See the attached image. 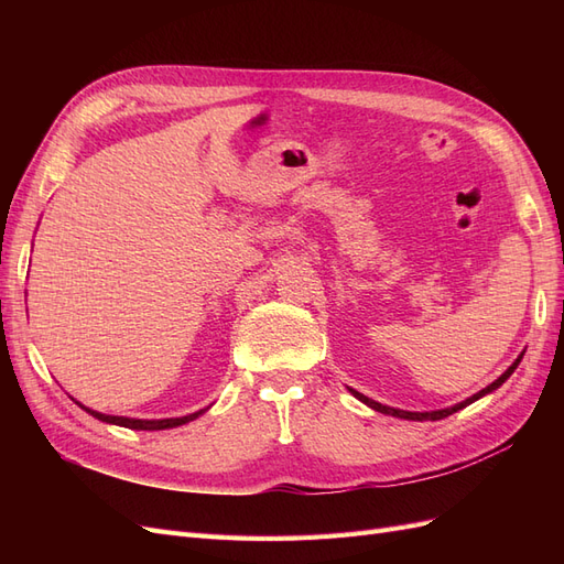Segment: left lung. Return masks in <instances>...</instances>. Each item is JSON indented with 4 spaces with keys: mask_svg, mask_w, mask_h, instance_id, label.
<instances>
[{
    "mask_svg": "<svg viewBox=\"0 0 564 564\" xmlns=\"http://www.w3.org/2000/svg\"><path fill=\"white\" fill-rule=\"evenodd\" d=\"M522 355L524 352H520L518 355V360L510 365L501 377L494 381V383H489L487 388H482L480 392H475L473 398H468V400H464V402H458V404H454V406H447V409H437V412H404V409H395V406H386V404H381V402H377V400H369L367 395H362V392H357V390H352L350 388V392L352 395L360 400V402H365L367 406H371L373 412H381V414H388V416H398V419H406V421H440V419H445V416H449V414H454V412H458V409H464V406H468V404H473L475 400H480V398H485L487 392H494L497 390L499 386H503L506 381H508V377L510 373H513L516 369H518V365H520V360H522Z\"/></svg>",
    "mask_w": 564,
    "mask_h": 564,
    "instance_id": "8db88e82",
    "label": "left lung"
}]
</instances>
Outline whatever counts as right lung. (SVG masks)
Masks as SVG:
<instances>
[{
    "label": "right lung",
    "instance_id": "right-lung-1",
    "mask_svg": "<svg viewBox=\"0 0 564 564\" xmlns=\"http://www.w3.org/2000/svg\"><path fill=\"white\" fill-rule=\"evenodd\" d=\"M79 404V402H77ZM84 412H89L91 416H96L98 421H106L112 425H122V429H131V431H164V429H176V425H183L187 421H195L199 414L207 412V409H199L195 414H187V416H178V419H127V416H110V414H100L94 412V409L79 404Z\"/></svg>",
    "mask_w": 564,
    "mask_h": 564
}]
</instances>
